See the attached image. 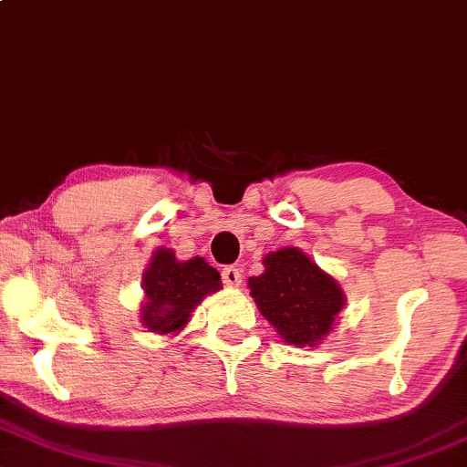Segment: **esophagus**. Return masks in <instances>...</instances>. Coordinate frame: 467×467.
Returning a JSON list of instances; mask_svg holds the SVG:
<instances>
[{"label":"esophagus","mask_w":467,"mask_h":467,"mask_svg":"<svg viewBox=\"0 0 467 467\" xmlns=\"http://www.w3.org/2000/svg\"><path fill=\"white\" fill-rule=\"evenodd\" d=\"M222 280L228 287H239L241 285V269L234 265H226L222 269Z\"/></svg>","instance_id":"1"}]
</instances>
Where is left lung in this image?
Returning <instances> with one entry per match:
<instances>
[{
    "mask_svg": "<svg viewBox=\"0 0 467 467\" xmlns=\"http://www.w3.org/2000/svg\"><path fill=\"white\" fill-rule=\"evenodd\" d=\"M263 265L265 272L248 283L258 311L287 344L316 346L344 306L339 283L297 248L272 252Z\"/></svg>",
    "mask_w": 467,
    "mask_h": 467,
    "instance_id": "left-lung-1",
    "label": "left lung"
}]
</instances>
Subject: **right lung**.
I'll list each match as a JSON object with an SVG mask.
<instances>
[{"instance_id": "add662e5", "label": "right lung", "mask_w": 467, "mask_h": 467, "mask_svg": "<svg viewBox=\"0 0 467 467\" xmlns=\"http://www.w3.org/2000/svg\"><path fill=\"white\" fill-rule=\"evenodd\" d=\"M145 302L141 322L151 333H176L189 322L191 311L206 294L222 289L219 272L204 258L176 261L171 250H156L150 267L143 274Z\"/></svg>"}]
</instances>
